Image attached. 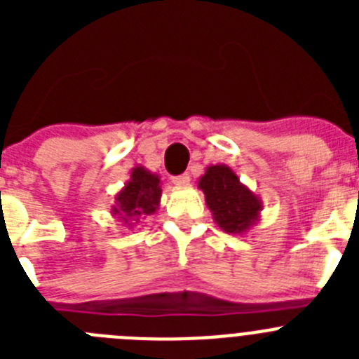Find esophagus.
<instances>
[{
  "label": "esophagus",
  "instance_id": "esophagus-1",
  "mask_svg": "<svg viewBox=\"0 0 359 359\" xmlns=\"http://www.w3.org/2000/svg\"><path fill=\"white\" fill-rule=\"evenodd\" d=\"M172 183L177 187H185L190 183V176L189 174H180V176H174Z\"/></svg>",
  "mask_w": 359,
  "mask_h": 359
}]
</instances>
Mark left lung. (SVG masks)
Wrapping results in <instances>:
<instances>
[{
	"instance_id": "left-lung-1",
	"label": "left lung",
	"mask_w": 359,
	"mask_h": 359,
	"mask_svg": "<svg viewBox=\"0 0 359 359\" xmlns=\"http://www.w3.org/2000/svg\"><path fill=\"white\" fill-rule=\"evenodd\" d=\"M198 187L205 194L215 224L226 233L244 236L261 219V198L241 183L236 170L228 165H208Z\"/></svg>"
}]
</instances>
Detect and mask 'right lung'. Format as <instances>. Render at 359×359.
<instances>
[{"label":"right lung","mask_w":359,"mask_h":359,"mask_svg":"<svg viewBox=\"0 0 359 359\" xmlns=\"http://www.w3.org/2000/svg\"><path fill=\"white\" fill-rule=\"evenodd\" d=\"M160 176L142 165H136L131 170V177L116 192L111 215L118 219L122 226L131 230L133 226L142 223V219H147L160 208Z\"/></svg>","instance_id":"right-lung-1"}]
</instances>
